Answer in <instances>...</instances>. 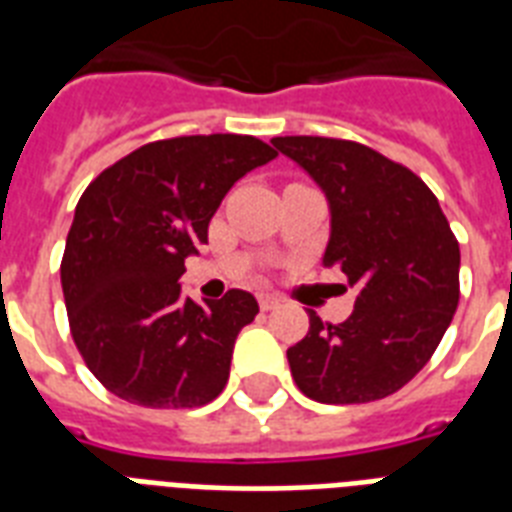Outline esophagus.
Returning a JSON list of instances; mask_svg holds the SVG:
<instances>
[{"instance_id": "esophagus-1", "label": "esophagus", "mask_w": 512, "mask_h": 512, "mask_svg": "<svg viewBox=\"0 0 512 512\" xmlns=\"http://www.w3.org/2000/svg\"><path fill=\"white\" fill-rule=\"evenodd\" d=\"M257 303H260V308H263V311H273V308H279L281 300L273 295H260L257 297Z\"/></svg>"}]
</instances>
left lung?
<instances>
[{"instance_id": "left-lung-1", "label": "left lung", "mask_w": 512, "mask_h": 512, "mask_svg": "<svg viewBox=\"0 0 512 512\" xmlns=\"http://www.w3.org/2000/svg\"><path fill=\"white\" fill-rule=\"evenodd\" d=\"M319 185L329 207L321 263L356 289L348 319L311 329L287 350L297 388L319 404H366L404 388L452 324L460 244L430 188L372 148L335 138H273Z\"/></svg>"}]
</instances>
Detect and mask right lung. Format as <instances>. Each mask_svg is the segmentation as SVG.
Here are the masks:
<instances>
[{
	"label": "right lung",
	"instance_id": "add662e5",
	"mask_svg": "<svg viewBox=\"0 0 512 512\" xmlns=\"http://www.w3.org/2000/svg\"><path fill=\"white\" fill-rule=\"evenodd\" d=\"M273 156L252 135L156 140L87 185L60 284L76 348L114 396L191 409L223 393L236 335L260 308L244 289L193 303L180 276L231 185Z\"/></svg>",
	"mask_w": 512,
	"mask_h": 512
}]
</instances>
